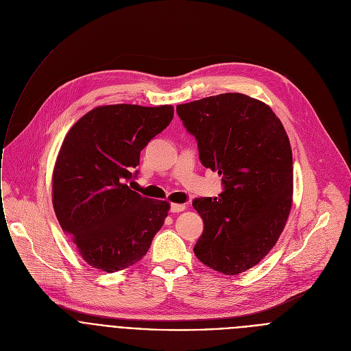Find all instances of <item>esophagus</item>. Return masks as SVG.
I'll use <instances>...</instances> for the list:
<instances>
[{
  "label": "esophagus",
  "instance_id": "obj_1",
  "mask_svg": "<svg viewBox=\"0 0 351 351\" xmlns=\"http://www.w3.org/2000/svg\"><path fill=\"white\" fill-rule=\"evenodd\" d=\"M184 208H186L184 204H179V203H172L171 204V211L172 213H182V211H184Z\"/></svg>",
  "mask_w": 351,
  "mask_h": 351
}]
</instances>
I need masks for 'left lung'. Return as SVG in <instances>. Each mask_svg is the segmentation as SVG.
Returning <instances> with one entry per match:
<instances>
[{
	"label": "left lung",
	"instance_id": "1",
	"mask_svg": "<svg viewBox=\"0 0 351 351\" xmlns=\"http://www.w3.org/2000/svg\"><path fill=\"white\" fill-rule=\"evenodd\" d=\"M176 112L197 140L199 161L225 186L214 199L193 202L204 221L194 254L221 274H241L271 252L291 210L287 133L269 106L241 93L195 99Z\"/></svg>",
	"mask_w": 351,
	"mask_h": 351
}]
</instances>
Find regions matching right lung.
Wrapping results in <instances>:
<instances>
[{"instance_id":"obj_1","label":"right lung","mask_w":351,"mask_h":351,"mask_svg":"<svg viewBox=\"0 0 351 351\" xmlns=\"http://www.w3.org/2000/svg\"><path fill=\"white\" fill-rule=\"evenodd\" d=\"M173 118L172 106H101L66 133L53 172V206L79 256L104 272L140 261L171 208L128 186L140 152Z\"/></svg>"}]
</instances>
